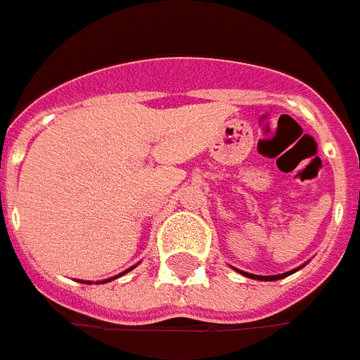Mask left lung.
<instances>
[{
  "label": "left lung",
  "mask_w": 360,
  "mask_h": 360,
  "mask_svg": "<svg viewBox=\"0 0 360 360\" xmlns=\"http://www.w3.org/2000/svg\"><path fill=\"white\" fill-rule=\"evenodd\" d=\"M307 264H302L300 267H304ZM300 267H297V269H290V271H287V274H279V275H254V274H246V271H240V269H236L238 274L242 275H246V277H250V279H257V281H277V279H283V277H289L290 274H295V271H298Z\"/></svg>",
  "instance_id": "1"
}]
</instances>
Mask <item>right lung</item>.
I'll use <instances>...</instances> for the list:
<instances>
[{
  "label": "right lung",
  "instance_id": "add662e5",
  "mask_svg": "<svg viewBox=\"0 0 360 360\" xmlns=\"http://www.w3.org/2000/svg\"><path fill=\"white\" fill-rule=\"evenodd\" d=\"M134 267H135V266H134ZM134 267H129V269H126V271H122V274L116 275V277H110V279H104V281H101V283H108V281H112V279H118V277H122V275L127 274V271H131V269H134ZM83 283H91V281H83Z\"/></svg>",
  "mask_w": 360,
  "mask_h": 360
}]
</instances>
